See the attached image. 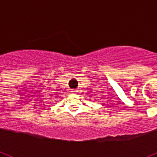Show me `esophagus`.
I'll return each instance as SVG.
<instances>
[{
    "label": "esophagus",
    "mask_w": 157,
    "mask_h": 157,
    "mask_svg": "<svg viewBox=\"0 0 157 157\" xmlns=\"http://www.w3.org/2000/svg\"><path fill=\"white\" fill-rule=\"evenodd\" d=\"M71 92H72V93H76V90H72V91H71Z\"/></svg>",
    "instance_id": "1"
}]
</instances>
